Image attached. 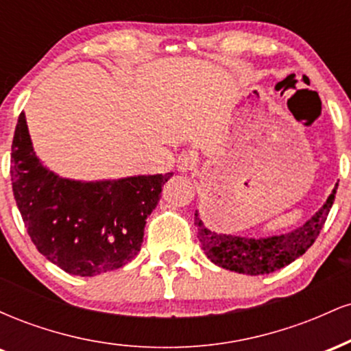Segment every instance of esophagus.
I'll list each match as a JSON object with an SVG mask.
<instances>
[{
  "label": "esophagus",
  "instance_id": "34e87169",
  "mask_svg": "<svg viewBox=\"0 0 351 351\" xmlns=\"http://www.w3.org/2000/svg\"><path fill=\"white\" fill-rule=\"evenodd\" d=\"M196 165V158L193 156L191 152H181L178 155V162H176V167H178L180 171H191Z\"/></svg>",
  "mask_w": 351,
  "mask_h": 351
}]
</instances>
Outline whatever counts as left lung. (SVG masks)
Instances as JSON below:
<instances>
[{"instance_id": "1", "label": "left lung", "mask_w": 351, "mask_h": 351, "mask_svg": "<svg viewBox=\"0 0 351 351\" xmlns=\"http://www.w3.org/2000/svg\"><path fill=\"white\" fill-rule=\"evenodd\" d=\"M337 188L328 196L327 203L320 208L312 219H308L304 226L293 229L292 232L272 237H261V239H245V237L217 234L209 231L204 226L196 213L195 224L198 228L199 243L203 245L204 254L211 263L219 267L234 271L247 276H259V274H271L285 267L297 257H300L307 249L315 243L320 234L325 221L335 201Z\"/></svg>"}]
</instances>
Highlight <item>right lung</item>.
<instances>
[{"mask_svg":"<svg viewBox=\"0 0 351 351\" xmlns=\"http://www.w3.org/2000/svg\"><path fill=\"white\" fill-rule=\"evenodd\" d=\"M16 204L38 251L72 276L92 277L135 259L147 217L173 175L80 183L60 178L36 158L26 115L11 145Z\"/></svg>","mask_w":351,"mask_h":351,"instance_id":"right-lung-1","label":"right lung"}]
</instances>
